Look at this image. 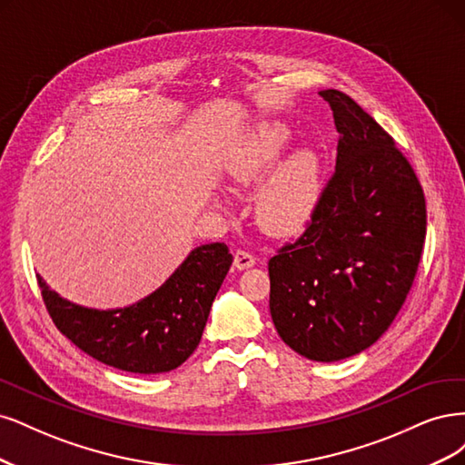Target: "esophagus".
<instances>
[{"mask_svg": "<svg viewBox=\"0 0 465 465\" xmlns=\"http://www.w3.org/2000/svg\"><path fill=\"white\" fill-rule=\"evenodd\" d=\"M254 261H257V257H254L252 252L245 251V249H237L233 252V264L237 271H245V268H251L254 264Z\"/></svg>", "mask_w": 465, "mask_h": 465, "instance_id": "1", "label": "esophagus"}]
</instances>
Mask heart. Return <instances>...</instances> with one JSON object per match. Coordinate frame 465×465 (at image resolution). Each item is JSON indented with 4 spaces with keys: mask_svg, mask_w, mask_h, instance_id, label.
<instances>
[{
    "mask_svg": "<svg viewBox=\"0 0 465 465\" xmlns=\"http://www.w3.org/2000/svg\"><path fill=\"white\" fill-rule=\"evenodd\" d=\"M288 129L280 124H262L239 144L230 158V175L239 183H254L272 168ZM319 162L311 151H297L283 160L257 193L254 213L261 226L274 235L302 230L319 201Z\"/></svg>",
    "mask_w": 465,
    "mask_h": 465,
    "instance_id": "b5f03b06",
    "label": "heart"
}]
</instances>
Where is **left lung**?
Here are the masks:
<instances>
[{
	"mask_svg": "<svg viewBox=\"0 0 465 465\" xmlns=\"http://www.w3.org/2000/svg\"><path fill=\"white\" fill-rule=\"evenodd\" d=\"M340 133L336 168L303 233L268 261L280 338L312 361L372 346L413 286L427 233L423 187L359 104L322 91Z\"/></svg>",
	"mask_w": 465,
	"mask_h": 465,
	"instance_id": "1",
	"label": "left lung"
}]
</instances>
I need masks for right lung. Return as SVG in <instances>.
<instances>
[{"label": "right lung", "mask_w": 465, "mask_h": 465, "mask_svg": "<svg viewBox=\"0 0 465 465\" xmlns=\"http://www.w3.org/2000/svg\"><path fill=\"white\" fill-rule=\"evenodd\" d=\"M232 262L228 245L197 247L160 290L115 311L73 305L36 278L54 324L74 346L104 365L156 374L179 367L197 350Z\"/></svg>", "instance_id": "obj_1"}]
</instances>
